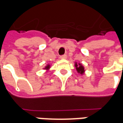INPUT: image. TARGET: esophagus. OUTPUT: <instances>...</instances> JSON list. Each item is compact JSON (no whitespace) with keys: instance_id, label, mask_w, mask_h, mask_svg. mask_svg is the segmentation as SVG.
Returning <instances> with one entry per match:
<instances>
[{"instance_id":"esophagus-1","label":"esophagus","mask_w":123,"mask_h":123,"mask_svg":"<svg viewBox=\"0 0 123 123\" xmlns=\"http://www.w3.org/2000/svg\"><path fill=\"white\" fill-rule=\"evenodd\" d=\"M60 59H67V55H63L60 56Z\"/></svg>"}]
</instances>
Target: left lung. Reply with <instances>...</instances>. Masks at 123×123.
<instances>
[{"label": "left lung", "mask_w": 123, "mask_h": 123, "mask_svg": "<svg viewBox=\"0 0 123 123\" xmlns=\"http://www.w3.org/2000/svg\"><path fill=\"white\" fill-rule=\"evenodd\" d=\"M75 67H76V70H77V72L78 73H80V74H84V68L83 67L82 65L81 64H78L76 62L75 63Z\"/></svg>", "instance_id": "8db88e82"}]
</instances>
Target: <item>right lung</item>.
I'll return each mask as SVG.
<instances>
[{
    "mask_svg": "<svg viewBox=\"0 0 123 123\" xmlns=\"http://www.w3.org/2000/svg\"><path fill=\"white\" fill-rule=\"evenodd\" d=\"M49 68H50V65H49V64H48L47 66H46L45 68V69L49 70Z\"/></svg>",
    "mask_w": 123,
    "mask_h": 123,
    "instance_id": "add662e5",
    "label": "right lung"
}]
</instances>
